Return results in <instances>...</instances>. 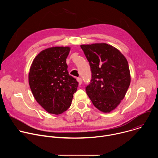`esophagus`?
Here are the masks:
<instances>
[{"instance_id": "esophagus-1", "label": "esophagus", "mask_w": 158, "mask_h": 158, "mask_svg": "<svg viewBox=\"0 0 158 158\" xmlns=\"http://www.w3.org/2000/svg\"><path fill=\"white\" fill-rule=\"evenodd\" d=\"M77 82L79 83V85H81V84H82V79L80 78V77H78V78H77Z\"/></svg>"}]
</instances>
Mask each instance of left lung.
<instances>
[{
	"label": "left lung",
	"instance_id": "left-lung-1",
	"mask_svg": "<svg viewBox=\"0 0 158 158\" xmlns=\"http://www.w3.org/2000/svg\"><path fill=\"white\" fill-rule=\"evenodd\" d=\"M81 48L92 73L86 93L98 109L110 112L124 98L130 85L127 60L118 49L106 43L83 44Z\"/></svg>",
	"mask_w": 158,
	"mask_h": 158
}]
</instances>
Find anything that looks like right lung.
Here are the masks:
<instances>
[{
    "mask_svg": "<svg viewBox=\"0 0 158 158\" xmlns=\"http://www.w3.org/2000/svg\"><path fill=\"white\" fill-rule=\"evenodd\" d=\"M71 48L52 47L34 58L29 73V83L36 101L48 112L59 114L71 104L78 82L69 74L66 59Z\"/></svg>",
    "mask_w": 158,
    "mask_h": 158,
    "instance_id": "obj_1",
    "label": "right lung"
}]
</instances>
